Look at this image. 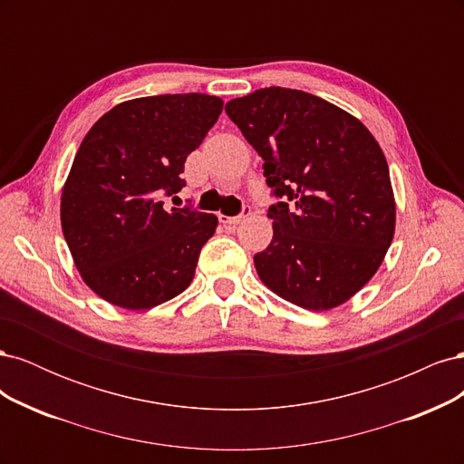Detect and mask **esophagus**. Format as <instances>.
<instances>
[{"label": "esophagus", "mask_w": 464, "mask_h": 464, "mask_svg": "<svg viewBox=\"0 0 464 464\" xmlns=\"http://www.w3.org/2000/svg\"><path fill=\"white\" fill-rule=\"evenodd\" d=\"M247 215H249V207H246V208H244V213H242V215H237V217H227V215H220V217H218V220L224 224V227H232V224H240Z\"/></svg>", "instance_id": "esophagus-1"}]
</instances>
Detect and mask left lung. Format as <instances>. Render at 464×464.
Here are the masks:
<instances>
[{
  "instance_id": "obj_1",
  "label": "left lung",
  "mask_w": 464,
  "mask_h": 464,
  "mask_svg": "<svg viewBox=\"0 0 464 464\" xmlns=\"http://www.w3.org/2000/svg\"><path fill=\"white\" fill-rule=\"evenodd\" d=\"M263 159L276 205L273 240L254 257L263 285L312 312L344 304L368 285L395 236L397 205L385 154L358 118L283 87L227 104Z\"/></svg>"
}]
</instances>
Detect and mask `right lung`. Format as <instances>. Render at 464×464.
Listing matches in <instances>:
<instances>
[{
	"instance_id": "right-lung-1",
	"label": "right lung",
	"mask_w": 464,
	"mask_h": 464,
	"mask_svg": "<svg viewBox=\"0 0 464 464\" xmlns=\"http://www.w3.org/2000/svg\"><path fill=\"white\" fill-rule=\"evenodd\" d=\"M222 101L201 92L125 101L98 120L62 189V230L85 285L125 310H150L193 280L218 218L166 208L164 195L217 123Z\"/></svg>"
}]
</instances>
